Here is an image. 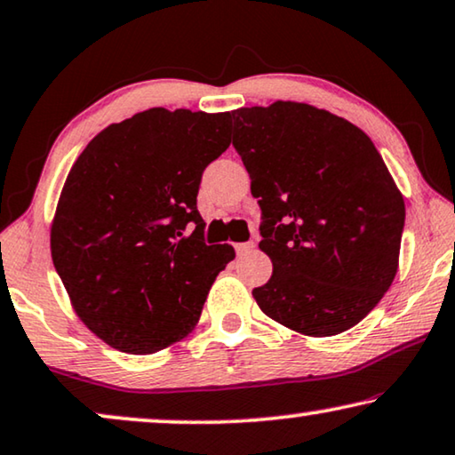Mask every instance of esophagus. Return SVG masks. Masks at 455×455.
Masks as SVG:
<instances>
[{"mask_svg":"<svg viewBox=\"0 0 455 455\" xmlns=\"http://www.w3.org/2000/svg\"><path fill=\"white\" fill-rule=\"evenodd\" d=\"M254 248V242H242V243H235V252H238L240 256L242 254H248L250 250Z\"/></svg>","mask_w":455,"mask_h":455,"instance_id":"34e87169","label":"esophagus"}]
</instances>
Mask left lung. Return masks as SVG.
<instances>
[{
	"label": "left lung",
	"instance_id": "obj_1",
	"mask_svg": "<svg viewBox=\"0 0 455 455\" xmlns=\"http://www.w3.org/2000/svg\"><path fill=\"white\" fill-rule=\"evenodd\" d=\"M234 148L259 199L273 275L252 289L268 318L306 337L359 324L398 271L404 199L347 118L304 102L238 108Z\"/></svg>",
	"mask_w": 455,
	"mask_h": 455
}]
</instances>
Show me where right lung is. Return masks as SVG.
<instances>
[{
	"label": "right lung",
	"mask_w": 455,
	"mask_h": 455,
	"mask_svg": "<svg viewBox=\"0 0 455 455\" xmlns=\"http://www.w3.org/2000/svg\"><path fill=\"white\" fill-rule=\"evenodd\" d=\"M229 113L149 108L100 131L71 166L51 256L80 320L131 355L193 331L229 243L207 246L203 170L229 148ZM196 229L186 235V226Z\"/></svg>",
	"instance_id": "1"
}]
</instances>
